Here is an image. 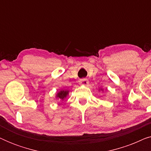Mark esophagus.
Masks as SVG:
<instances>
[{"label": "esophagus", "mask_w": 151, "mask_h": 151, "mask_svg": "<svg viewBox=\"0 0 151 151\" xmlns=\"http://www.w3.org/2000/svg\"><path fill=\"white\" fill-rule=\"evenodd\" d=\"M79 82L80 84H82V85H87V84H88V80L86 79V78H82V79H80Z\"/></svg>", "instance_id": "esophagus-1"}]
</instances>
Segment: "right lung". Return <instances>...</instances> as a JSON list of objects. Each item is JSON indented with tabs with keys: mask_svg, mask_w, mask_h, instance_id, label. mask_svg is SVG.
I'll use <instances>...</instances> for the list:
<instances>
[{
	"mask_svg": "<svg viewBox=\"0 0 151 151\" xmlns=\"http://www.w3.org/2000/svg\"><path fill=\"white\" fill-rule=\"evenodd\" d=\"M69 94V91L67 90H61L60 91H59L56 95L57 98L60 99V100H64L66 98V97Z\"/></svg>",
	"mask_w": 151,
	"mask_h": 151,
	"instance_id": "1",
	"label": "right lung"
}]
</instances>
